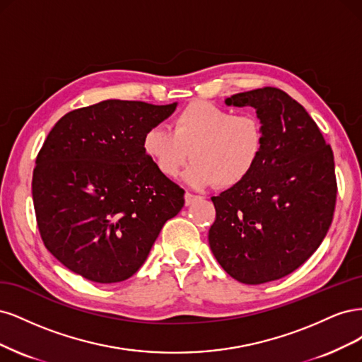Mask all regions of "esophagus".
I'll use <instances>...</instances> for the list:
<instances>
[{
    "mask_svg": "<svg viewBox=\"0 0 362 362\" xmlns=\"http://www.w3.org/2000/svg\"><path fill=\"white\" fill-rule=\"evenodd\" d=\"M198 198H200L198 195H194V194H191V192H186V194H185V204L189 206V204H192L195 200H198Z\"/></svg>",
    "mask_w": 362,
    "mask_h": 362,
    "instance_id": "esophagus-1",
    "label": "esophagus"
}]
</instances>
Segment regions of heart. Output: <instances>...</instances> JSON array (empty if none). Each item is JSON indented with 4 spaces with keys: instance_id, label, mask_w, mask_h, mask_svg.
Wrapping results in <instances>:
<instances>
[{
    "instance_id": "b5f03b06",
    "label": "heart",
    "mask_w": 362,
    "mask_h": 362,
    "mask_svg": "<svg viewBox=\"0 0 362 362\" xmlns=\"http://www.w3.org/2000/svg\"><path fill=\"white\" fill-rule=\"evenodd\" d=\"M264 129L255 114H235L216 103L197 100L173 120V132L155 126L144 134L143 150L165 177H176L189 158L185 180L194 188L242 182L257 164Z\"/></svg>"
}]
</instances>
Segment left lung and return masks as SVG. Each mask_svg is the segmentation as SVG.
I'll return each mask as SVG.
<instances>
[{"instance_id": "8db88e82", "label": "left lung", "mask_w": 362, "mask_h": 362, "mask_svg": "<svg viewBox=\"0 0 362 362\" xmlns=\"http://www.w3.org/2000/svg\"><path fill=\"white\" fill-rule=\"evenodd\" d=\"M233 107H252L264 146L252 171L218 197L209 245L239 283L263 284L305 263L332 223L334 153L300 103L275 87L238 93Z\"/></svg>"}]
</instances>
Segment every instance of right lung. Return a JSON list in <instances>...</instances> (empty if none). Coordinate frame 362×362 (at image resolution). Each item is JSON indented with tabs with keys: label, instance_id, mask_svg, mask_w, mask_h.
<instances>
[{
	"label": "right lung",
	"instance_id": "1",
	"mask_svg": "<svg viewBox=\"0 0 362 362\" xmlns=\"http://www.w3.org/2000/svg\"><path fill=\"white\" fill-rule=\"evenodd\" d=\"M177 103L110 99L55 123L33 171V202L45 247L90 281L111 284L146 262L160 228L185 204L143 150L144 134Z\"/></svg>",
	"mask_w": 362,
	"mask_h": 362
}]
</instances>
